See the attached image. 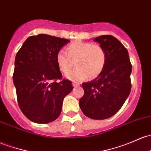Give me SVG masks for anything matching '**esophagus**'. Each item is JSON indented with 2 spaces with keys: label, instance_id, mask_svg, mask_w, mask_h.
Wrapping results in <instances>:
<instances>
[{
  "label": "esophagus",
  "instance_id": "esophagus-1",
  "mask_svg": "<svg viewBox=\"0 0 151 151\" xmlns=\"http://www.w3.org/2000/svg\"><path fill=\"white\" fill-rule=\"evenodd\" d=\"M72 85H73V87H74V88H76V87H77V86H79V85H80V83H77V82H73Z\"/></svg>",
  "mask_w": 151,
  "mask_h": 151
}]
</instances>
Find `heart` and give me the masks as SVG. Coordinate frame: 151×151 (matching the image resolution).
<instances>
[{"label": "heart", "instance_id": "b5f03b06", "mask_svg": "<svg viewBox=\"0 0 151 151\" xmlns=\"http://www.w3.org/2000/svg\"><path fill=\"white\" fill-rule=\"evenodd\" d=\"M66 52L59 50L55 60L58 69L65 74L71 70L76 62L77 67L67 75L72 80H83L88 76L90 79L96 78L106 66V50L98 44L77 40L66 47Z\"/></svg>", "mask_w": 151, "mask_h": 151}]
</instances>
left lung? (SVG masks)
<instances>
[{"mask_svg": "<svg viewBox=\"0 0 151 151\" xmlns=\"http://www.w3.org/2000/svg\"><path fill=\"white\" fill-rule=\"evenodd\" d=\"M93 40L104 47L107 60L99 76L82 83L85 93L80 107L86 116L101 120L117 113L129 96L132 64L127 48L114 36H99Z\"/></svg>", "mask_w": 151, "mask_h": 151, "instance_id": "obj_1", "label": "left lung"}]
</instances>
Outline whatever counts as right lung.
<instances>
[{
    "mask_svg": "<svg viewBox=\"0 0 151 151\" xmlns=\"http://www.w3.org/2000/svg\"><path fill=\"white\" fill-rule=\"evenodd\" d=\"M69 40L45 34L30 36L15 58L13 81L22 113L30 121L47 124L59 116L65 96L73 90L61 80L56 54Z\"/></svg>",
    "mask_w": 151,
    "mask_h": 151,
    "instance_id": "add662e5",
    "label": "right lung"
}]
</instances>
